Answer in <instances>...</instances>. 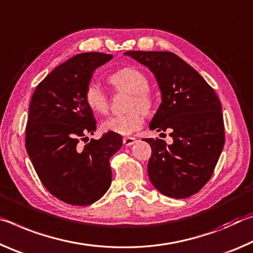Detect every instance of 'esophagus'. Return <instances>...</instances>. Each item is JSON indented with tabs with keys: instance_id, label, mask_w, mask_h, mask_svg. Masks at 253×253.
I'll use <instances>...</instances> for the list:
<instances>
[{
	"instance_id": "34e87169",
	"label": "esophagus",
	"mask_w": 253,
	"mask_h": 253,
	"mask_svg": "<svg viewBox=\"0 0 253 253\" xmlns=\"http://www.w3.org/2000/svg\"><path fill=\"white\" fill-rule=\"evenodd\" d=\"M136 142V139L133 138V136H126V138L123 139V143L126 144V147H130L132 144H134Z\"/></svg>"
}]
</instances>
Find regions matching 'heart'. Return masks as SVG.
I'll use <instances>...</instances> for the list:
<instances>
[{"instance_id":"heart-1","label":"heart","mask_w":253,"mask_h":253,"mask_svg":"<svg viewBox=\"0 0 253 253\" xmlns=\"http://www.w3.org/2000/svg\"><path fill=\"white\" fill-rule=\"evenodd\" d=\"M109 82L120 92L131 94L127 103V110L123 115H114L105 119L101 127L105 132L127 135L139 130L143 123V114L150 112L152 97L148 92L149 81L141 72L135 68H123L112 74ZM85 102L90 110L99 114H104L109 110V97L97 84H89L85 90Z\"/></svg>"}]
</instances>
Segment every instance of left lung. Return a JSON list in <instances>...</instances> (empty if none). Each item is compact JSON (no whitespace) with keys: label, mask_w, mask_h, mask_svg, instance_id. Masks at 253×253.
<instances>
[{"label":"left lung","mask_w":253,"mask_h":253,"mask_svg":"<svg viewBox=\"0 0 253 253\" xmlns=\"http://www.w3.org/2000/svg\"><path fill=\"white\" fill-rule=\"evenodd\" d=\"M154 74L161 104L149 129L169 131L172 143L143 139L152 154L148 176L161 194L186 198L208 183L224 147L222 106L214 89L192 66L169 51H126Z\"/></svg>","instance_id":"left-lung-1"}]
</instances>
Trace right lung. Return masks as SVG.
Returning a JSON list of instances; mask_svg holds the SVG:
<instances>
[{
  "label": "right lung",
  "mask_w": 253,
  "mask_h": 253,
  "mask_svg": "<svg viewBox=\"0 0 253 253\" xmlns=\"http://www.w3.org/2000/svg\"><path fill=\"white\" fill-rule=\"evenodd\" d=\"M113 56L84 52L56 67L37 86L29 106L26 148L41 183L58 200L90 205L110 188L109 160L122 147L120 134L107 132L85 146L96 130L85 90L95 69Z\"/></svg>",
  "instance_id": "add662e5"
}]
</instances>
